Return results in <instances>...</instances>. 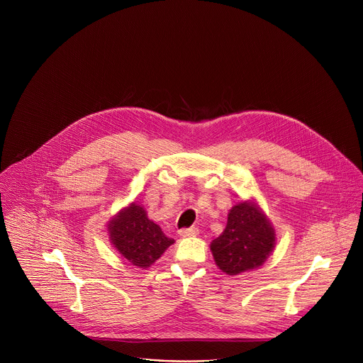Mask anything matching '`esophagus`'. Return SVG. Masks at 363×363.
I'll return each mask as SVG.
<instances>
[{
    "label": "esophagus",
    "instance_id": "esophagus-1",
    "mask_svg": "<svg viewBox=\"0 0 363 363\" xmlns=\"http://www.w3.org/2000/svg\"><path fill=\"white\" fill-rule=\"evenodd\" d=\"M198 233H199L198 228L191 227V228H184V230H181V231H179V235H181V237H196Z\"/></svg>",
    "mask_w": 363,
    "mask_h": 363
}]
</instances>
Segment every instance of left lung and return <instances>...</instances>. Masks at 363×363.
Instances as JSON below:
<instances>
[{"label": "left lung", "mask_w": 363, "mask_h": 363, "mask_svg": "<svg viewBox=\"0 0 363 363\" xmlns=\"http://www.w3.org/2000/svg\"><path fill=\"white\" fill-rule=\"evenodd\" d=\"M276 230L254 198L235 203L228 213L224 231L210 248L217 267L238 276L260 269L276 247Z\"/></svg>", "instance_id": "obj_1"}]
</instances>
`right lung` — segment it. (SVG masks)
<instances>
[{
    "instance_id": "1",
    "label": "right lung",
    "mask_w": 363,
    "mask_h": 363,
    "mask_svg": "<svg viewBox=\"0 0 363 363\" xmlns=\"http://www.w3.org/2000/svg\"><path fill=\"white\" fill-rule=\"evenodd\" d=\"M108 234L115 250L138 269H149L175 242L135 201L111 218Z\"/></svg>"
}]
</instances>
